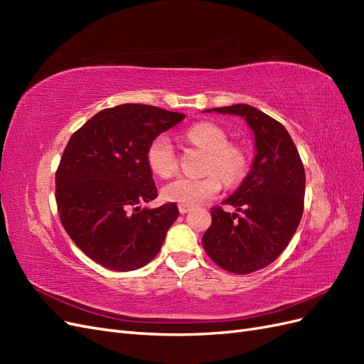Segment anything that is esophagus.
<instances>
[{"label":"esophagus","mask_w":364,"mask_h":364,"mask_svg":"<svg viewBox=\"0 0 364 364\" xmlns=\"http://www.w3.org/2000/svg\"><path fill=\"white\" fill-rule=\"evenodd\" d=\"M191 209H193V205H179V213L181 214H186V213H188V211H191Z\"/></svg>","instance_id":"obj_1"}]
</instances>
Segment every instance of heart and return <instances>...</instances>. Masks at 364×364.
<instances>
[{
    "mask_svg": "<svg viewBox=\"0 0 364 364\" xmlns=\"http://www.w3.org/2000/svg\"><path fill=\"white\" fill-rule=\"evenodd\" d=\"M186 138L193 144L208 151L203 178H178L162 188L165 200L196 205L213 199L226 185L238 183L246 173L247 156L243 147L229 142V135L223 127L214 123H197L186 130ZM149 168L162 179H167L178 170V156L168 135L161 134L150 141L146 150Z\"/></svg>",
    "mask_w": 364,
    "mask_h": 364,
    "instance_id": "b5f03b06",
    "label": "heart"
}]
</instances>
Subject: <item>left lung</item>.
Returning a JSON list of instances; mask_svg holds the SVG:
<instances>
[{
	"label": "left lung",
	"instance_id": "8db88e82",
	"mask_svg": "<svg viewBox=\"0 0 364 364\" xmlns=\"http://www.w3.org/2000/svg\"><path fill=\"white\" fill-rule=\"evenodd\" d=\"M213 111L243 117L255 135L257 155L240 188L222 203L237 213L213 206L202 245L218 267L246 274L269 266L289 246L304 213L305 170L279 121L249 105Z\"/></svg>",
	"mask_w": 364,
	"mask_h": 364
}]
</instances>
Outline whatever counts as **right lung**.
I'll list each match as a JSON object with an SVG mask.
<instances>
[{
    "mask_svg": "<svg viewBox=\"0 0 364 364\" xmlns=\"http://www.w3.org/2000/svg\"><path fill=\"white\" fill-rule=\"evenodd\" d=\"M185 118L149 105L103 109L75 130L56 171L62 226L100 266L129 272L158 255L178 205L141 208L158 197L146 150Z\"/></svg>",
    "mask_w": 364,
    "mask_h": 364,
    "instance_id": "right-lung-1",
    "label": "right lung"
}]
</instances>
